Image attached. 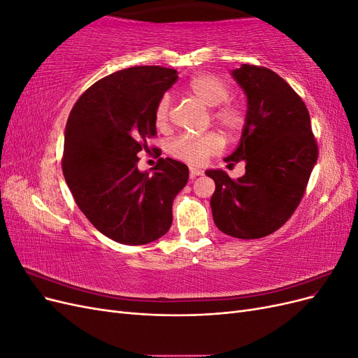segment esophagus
Returning a JSON list of instances; mask_svg holds the SVG:
<instances>
[{"instance_id":"1","label":"esophagus","mask_w":358,"mask_h":358,"mask_svg":"<svg viewBox=\"0 0 358 358\" xmlns=\"http://www.w3.org/2000/svg\"><path fill=\"white\" fill-rule=\"evenodd\" d=\"M203 175V170L201 169H196V167H189V178L191 179H196L197 176Z\"/></svg>"}]
</instances>
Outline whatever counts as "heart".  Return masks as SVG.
I'll return each instance as SVG.
<instances>
[{"instance_id": "b5f03b06", "label": "heart", "mask_w": 358, "mask_h": 358, "mask_svg": "<svg viewBox=\"0 0 358 358\" xmlns=\"http://www.w3.org/2000/svg\"><path fill=\"white\" fill-rule=\"evenodd\" d=\"M187 91L201 104L216 107L212 116L230 136H236L242 131L246 124V115L239 106L230 103L223 104L230 99V88L220 78L206 73L194 76L187 85ZM155 124L161 129L167 128L170 124L169 95L162 96L155 107ZM222 146L224 140L218 133L210 131L201 136L182 134L169 143V152L175 158L188 162V164L200 166L209 157L218 154Z\"/></svg>"}]
</instances>
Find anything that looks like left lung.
Returning a JSON list of instances; mask_svg holds the SVG:
<instances>
[{"instance_id": "obj_1", "label": "left lung", "mask_w": 358, "mask_h": 358, "mask_svg": "<svg viewBox=\"0 0 358 358\" xmlns=\"http://www.w3.org/2000/svg\"><path fill=\"white\" fill-rule=\"evenodd\" d=\"M246 94V124L241 143L225 161L245 162L231 179L208 170L215 180L210 199L218 229L237 239H259L280 229L294 213L318 158L306 104L275 71L242 64L231 71Z\"/></svg>"}]
</instances>
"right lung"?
Returning <instances> with one entry per match:
<instances>
[{
	"label": "right lung",
	"instance_id": "add662e5",
	"mask_svg": "<svg viewBox=\"0 0 358 358\" xmlns=\"http://www.w3.org/2000/svg\"><path fill=\"white\" fill-rule=\"evenodd\" d=\"M176 80V70L159 66L119 70L86 90L69 116L64 178L86 218L117 243L164 236L188 182V167L171 158H159L152 175L137 169V154L157 134L155 107Z\"/></svg>",
	"mask_w": 358,
	"mask_h": 358
}]
</instances>
